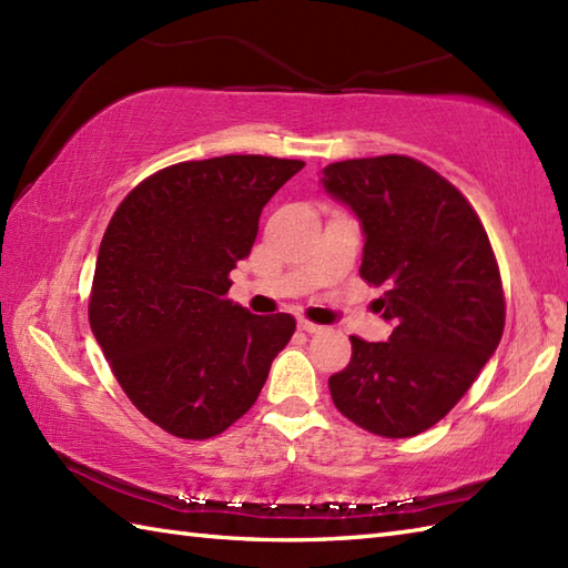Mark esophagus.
Returning a JSON list of instances; mask_svg holds the SVG:
<instances>
[{
  "label": "esophagus",
  "instance_id": "1",
  "mask_svg": "<svg viewBox=\"0 0 568 568\" xmlns=\"http://www.w3.org/2000/svg\"><path fill=\"white\" fill-rule=\"evenodd\" d=\"M297 329H300V332H307V334H317V332H322L320 324L310 322V320H297Z\"/></svg>",
  "mask_w": 568,
  "mask_h": 568
}]
</instances>
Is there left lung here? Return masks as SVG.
Segmentation results:
<instances>
[{
  "label": "left lung",
  "mask_w": 568,
  "mask_h": 568,
  "mask_svg": "<svg viewBox=\"0 0 568 568\" xmlns=\"http://www.w3.org/2000/svg\"><path fill=\"white\" fill-rule=\"evenodd\" d=\"M364 229L361 277L388 342L352 336V361L329 378L336 409L378 437L429 429L462 400L505 327L496 256L478 214L449 180L407 155L329 163L320 178Z\"/></svg>",
  "instance_id": "8db88e82"
}]
</instances>
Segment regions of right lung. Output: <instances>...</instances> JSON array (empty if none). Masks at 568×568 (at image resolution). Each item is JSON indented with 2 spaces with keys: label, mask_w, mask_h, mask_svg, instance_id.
<instances>
[{
  "label": "right lung",
  "mask_w": 568,
  "mask_h": 568,
  "mask_svg": "<svg viewBox=\"0 0 568 568\" xmlns=\"http://www.w3.org/2000/svg\"><path fill=\"white\" fill-rule=\"evenodd\" d=\"M303 165L220 155L163 168L106 226L90 327L129 400L173 437L210 439L232 427L291 342V315H251L226 293L263 207Z\"/></svg>",
  "instance_id": "1"
}]
</instances>
